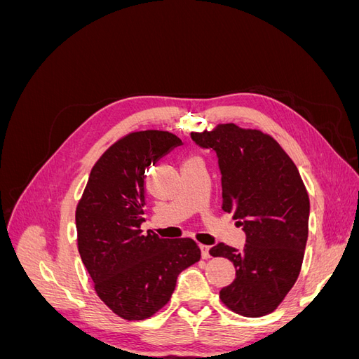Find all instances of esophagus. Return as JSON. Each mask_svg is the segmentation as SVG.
I'll use <instances>...</instances> for the list:
<instances>
[{
	"mask_svg": "<svg viewBox=\"0 0 359 359\" xmlns=\"http://www.w3.org/2000/svg\"><path fill=\"white\" fill-rule=\"evenodd\" d=\"M201 253H202V257H203V259H208V257H211V253H210V245L201 244Z\"/></svg>",
	"mask_w": 359,
	"mask_h": 359,
	"instance_id": "34e87169",
	"label": "esophagus"
}]
</instances>
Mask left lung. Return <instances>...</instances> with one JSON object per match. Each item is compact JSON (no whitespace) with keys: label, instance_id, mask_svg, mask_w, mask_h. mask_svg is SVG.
I'll return each instance as SVG.
<instances>
[{"label":"left lung","instance_id":"1","mask_svg":"<svg viewBox=\"0 0 359 359\" xmlns=\"http://www.w3.org/2000/svg\"><path fill=\"white\" fill-rule=\"evenodd\" d=\"M219 160L223 211L245 233L244 248L223 243L210 253L227 257L236 274L220 290L227 307L247 318L274 311L295 285L309 236L310 201L295 163L276 140L235 124L191 133Z\"/></svg>","mask_w":359,"mask_h":359}]
</instances>
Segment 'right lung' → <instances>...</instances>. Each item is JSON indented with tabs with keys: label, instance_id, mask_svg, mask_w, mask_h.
I'll list each match as a JSON object with an SVG mask.
<instances>
[{
	"label": "right lung",
	"instance_id": "add662e5",
	"mask_svg": "<svg viewBox=\"0 0 359 359\" xmlns=\"http://www.w3.org/2000/svg\"><path fill=\"white\" fill-rule=\"evenodd\" d=\"M180 145V137L158 130L118 140L94 165L76 210L79 255L97 295L127 320L147 319L165 307L180 273L201 259L190 238L168 240L140 231L147 170Z\"/></svg>",
	"mask_w": 359,
	"mask_h": 359
}]
</instances>
